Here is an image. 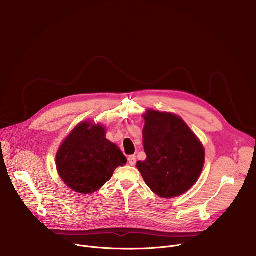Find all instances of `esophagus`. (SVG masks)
<instances>
[{
  "label": "esophagus",
  "mask_w": 256,
  "mask_h": 256,
  "mask_svg": "<svg viewBox=\"0 0 256 256\" xmlns=\"http://www.w3.org/2000/svg\"><path fill=\"white\" fill-rule=\"evenodd\" d=\"M128 163H130V166H134V165H136V156H134V155L128 156Z\"/></svg>",
  "instance_id": "34e87169"
}]
</instances>
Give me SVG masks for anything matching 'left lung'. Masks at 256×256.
Wrapping results in <instances>:
<instances>
[{
  "mask_svg": "<svg viewBox=\"0 0 256 256\" xmlns=\"http://www.w3.org/2000/svg\"><path fill=\"white\" fill-rule=\"evenodd\" d=\"M142 116L147 158L138 161L136 168L146 184L164 198L186 192L198 181L204 164L200 140L178 116L150 109Z\"/></svg>",
  "mask_w": 256,
  "mask_h": 256,
  "instance_id": "left-lung-1",
  "label": "left lung"
}]
</instances>
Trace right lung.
I'll list each match as a JSON object with an SVG mask.
<instances>
[{"instance_id": "add662e5", "label": "right lung", "mask_w": 256, "mask_h": 256, "mask_svg": "<svg viewBox=\"0 0 256 256\" xmlns=\"http://www.w3.org/2000/svg\"><path fill=\"white\" fill-rule=\"evenodd\" d=\"M128 160L118 146L105 138V128L89 122L79 124L62 142L56 163L60 177L74 192L99 190Z\"/></svg>"}]
</instances>
